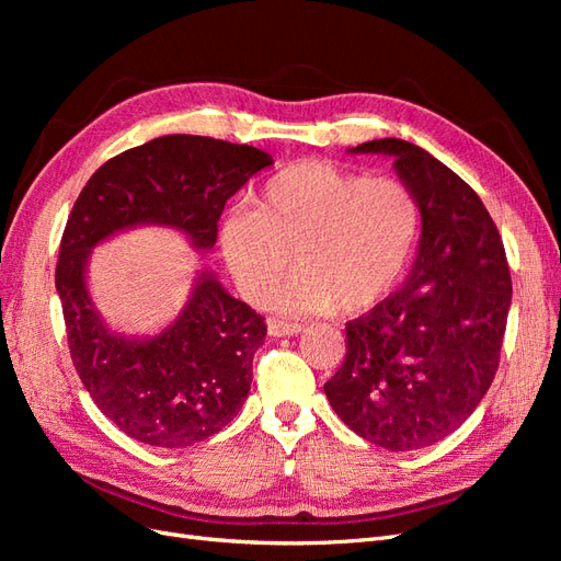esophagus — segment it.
Segmentation results:
<instances>
[{
    "label": "esophagus",
    "instance_id": "obj_1",
    "mask_svg": "<svg viewBox=\"0 0 561 561\" xmlns=\"http://www.w3.org/2000/svg\"><path fill=\"white\" fill-rule=\"evenodd\" d=\"M301 330H304V325H299V322L268 318V334L271 336H290V334H299Z\"/></svg>",
    "mask_w": 561,
    "mask_h": 561
}]
</instances>
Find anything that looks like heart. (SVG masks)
Masks as SVG:
<instances>
[{
  "mask_svg": "<svg viewBox=\"0 0 561 561\" xmlns=\"http://www.w3.org/2000/svg\"><path fill=\"white\" fill-rule=\"evenodd\" d=\"M416 239L410 186L328 161L283 168L252 210L231 213L219 227V250L252 304L274 293L295 252V276L274 297L293 313L375 307L402 278Z\"/></svg>",
  "mask_w": 561,
  "mask_h": 561,
  "instance_id": "b5f03b06",
  "label": "heart"
}]
</instances>
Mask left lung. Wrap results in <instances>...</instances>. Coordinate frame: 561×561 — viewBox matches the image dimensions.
I'll return each mask as SVG.
<instances>
[{"label": "left lung", "mask_w": 561, "mask_h": 561, "mask_svg": "<svg viewBox=\"0 0 561 561\" xmlns=\"http://www.w3.org/2000/svg\"><path fill=\"white\" fill-rule=\"evenodd\" d=\"M351 151L396 159L423 227L407 283L346 322V358L325 396L367 443L421 449L461 426L496 377L511 268L480 196L426 149L383 138Z\"/></svg>", "instance_id": "obj_1"}]
</instances>
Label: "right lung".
I'll use <instances>...</instances> for the list:
<instances>
[{"instance_id":"1","label":"right lung","mask_w":561,"mask_h":561,"mask_svg":"<svg viewBox=\"0 0 561 561\" xmlns=\"http://www.w3.org/2000/svg\"><path fill=\"white\" fill-rule=\"evenodd\" d=\"M271 163L250 145L163 135L100 165L75 201L56 264L67 346L98 410L138 443L182 449L222 431L248 398L266 322L201 271L171 328L142 342L114 334L83 280L91 248L135 225H165L210 250L225 203Z\"/></svg>"}]
</instances>
